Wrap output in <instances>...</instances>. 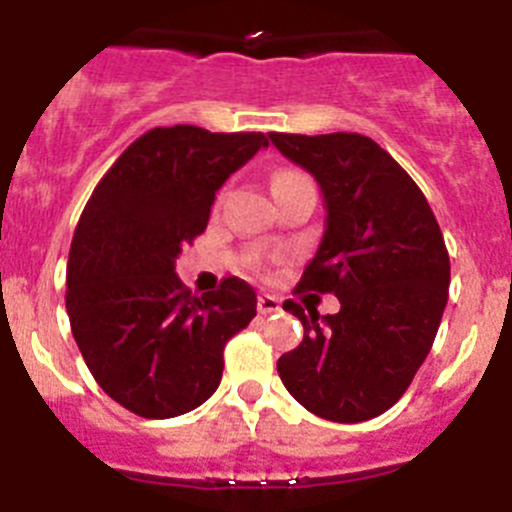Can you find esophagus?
<instances>
[{
  "instance_id": "obj_1",
  "label": "esophagus",
  "mask_w": 512,
  "mask_h": 512,
  "mask_svg": "<svg viewBox=\"0 0 512 512\" xmlns=\"http://www.w3.org/2000/svg\"><path fill=\"white\" fill-rule=\"evenodd\" d=\"M256 307H259L261 315H271V312H279V300L277 297H271V295H261L259 302H256Z\"/></svg>"
}]
</instances>
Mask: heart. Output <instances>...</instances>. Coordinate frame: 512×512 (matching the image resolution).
Returning <instances> with one entry per match:
<instances>
[{
    "label": "heart",
    "mask_w": 512,
    "mask_h": 512,
    "mask_svg": "<svg viewBox=\"0 0 512 512\" xmlns=\"http://www.w3.org/2000/svg\"><path fill=\"white\" fill-rule=\"evenodd\" d=\"M297 182H310L305 174H300V171H279V174H274V179H271V187H287V184H297Z\"/></svg>",
    "instance_id": "obj_1"
}]
</instances>
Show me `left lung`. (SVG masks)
Returning a JSON list of instances; mask_svg holds the SVG:
<instances>
[{"label":"left lung","instance_id":"1","mask_svg":"<svg viewBox=\"0 0 512 512\" xmlns=\"http://www.w3.org/2000/svg\"><path fill=\"white\" fill-rule=\"evenodd\" d=\"M269 140L315 176L325 200L323 238L297 289L341 302L336 315L284 302L305 338L277 372L318 418H377L410 387L449 300L451 264L436 215L408 171L366 135Z\"/></svg>","mask_w":512,"mask_h":512}]
</instances>
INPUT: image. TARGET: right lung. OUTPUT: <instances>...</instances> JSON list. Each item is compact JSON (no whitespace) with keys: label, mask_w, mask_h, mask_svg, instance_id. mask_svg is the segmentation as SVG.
<instances>
[{"label":"right lung","mask_w":512,"mask_h":512,"mask_svg":"<svg viewBox=\"0 0 512 512\" xmlns=\"http://www.w3.org/2000/svg\"><path fill=\"white\" fill-rule=\"evenodd\" d=\"M264 146L261 133L153 128L81 212L66 274L71 333L99 387L140 418L200 408L223 377L225 343L256 315L243 279L197 297L174 269L205 233L217 189Z\"/></svg>","instance_id":"1"}]
</instances>
